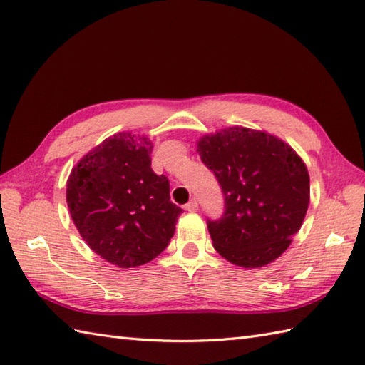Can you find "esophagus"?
Here are the masks:
<instances>
[{"mask_svg": "<svg viewBox=\"0 0 365 365\" xmlns=\"http://www.w3.org/2000/svg\"><path fill=\"white\" fill-rule=\"evenodd\" d=\"M197 208H199V204L196 199H191L190 202L185 205V210H188V212H197Z\"/></svg>", "mask_w": 365, "mask_h": 365, "instance_id": "34e87169", "label": "esophagus"}]
</instances>
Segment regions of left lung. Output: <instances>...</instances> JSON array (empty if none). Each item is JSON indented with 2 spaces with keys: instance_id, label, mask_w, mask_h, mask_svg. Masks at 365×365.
Instances as JSON below:
<instances>
[{
  "instance_id": "left-lung-1",
  "label": "left lung",
  "mask_w": 365,
  "mask_h": 365,
  "mask_svg": "<svg viewBox=\"0 0 365 365\" xmlns=\"http://www.w3.org/2000/svg\"><path fill=\"white\" fill-rule=\"evenodd\" d=\"M197 152L224 195L222 218L207 222L215 250L242 268L281 257L311 199L299 155L274 135L238 125L202 136Z\"/></svg>"
}]
</instances>
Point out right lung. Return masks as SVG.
Masks as SVG:
<instances>
[{
  "label": "right lung",
  "instance_id": "add662e5",
  "mask_svg": "<svg viewBox=\"0 0 365 365\" xmlns=\"http://www.w3.org/2000/svg\"><path fill=\"white\" fill-rule=\"evenodd\" d=\"M149 138L122 131L76 163L67 178V205L92 251L119 268L139 267L166 250L182 208L169 180L150 168Z\"/></svg>",
  "mask_w": 365,
  "mask_h": 365
}]
</instances>
